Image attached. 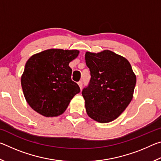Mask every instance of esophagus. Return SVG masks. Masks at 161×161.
<instances>
[{"mask_svg":"<svg viewBox=\"0 0 161 161\" xmlns=\"http://www.w3.org/2000/svg\"><path fill=\"white\" fill-rule=\"evenodd\" d=\"M78 85H79V86H80V88L81 89V88H82V86H83L82 81H79V82H78Z\"/></svg>","mask_w":161,"mask_h":161,"instance_id":"34e87169","label":"esophagus"}]
</instances>
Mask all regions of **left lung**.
I'll use <instances>...</instances> for the list:
<instances>
[{
    "mask_svg": "<svg viewBox=\"0 0 161 161\" xmlns=\"http://www.w3.org/2000/svg\"><path fill=\"white\" fill-rule=\"evenodd\" d=\"M91 72L89 86L83 89L87 115L99 123L118 118L132 100L136 76L129 62L108 50L85 54Z\"/></svg>",
    "mask_w": 161,
    "mask_h": 161,
    "instance_id": "1",
    "label": "left lung"
}]
</instances>
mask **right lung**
Listing matches in <instances>:
<instances>
[{"instance_id":"right-lung-1","label":"right lung","mask_w":161,"mask_h":161,"mask_svg":"<svg viewBox=\"0 0 161 161\" xmlns=\"http://www.w3.org/2000/svg\"><path fill=\"white\" fill-rule=\"evenodd\" d=\"M77 50L49 49L28 59L21 76L24 97L32 109L45 117L63 114L76 94L78 84L71 79L69 64Z\"/></svg>"}]
</instances>
